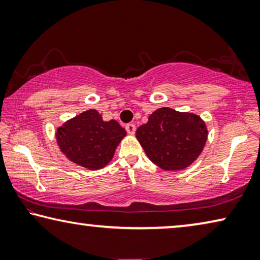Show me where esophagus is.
Listing matches in <instances>:
<instances>
[{
  "label": "esophagus",
  "instance_id": "34e87169",
  "mask_svg": "<svg viewBox=\"0 0 260 260\" xmlns=\"http://www.w3.org/2000/svg\"><path fill=\"white\" fill-rule=\"evenodd\" d=\"M126 131H127V133H128V134H134L135 133V125H134V123H127Z\"/></svg>",
  "mask_w": 260,
  "mask_h": 260
}]
</instances>
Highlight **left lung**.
Returning <instances> with one entry per match:
<instances>
[{"instance_id":"1","label":"left lung","mask_w":260,"mask_h":260,"mask_svg":"<svg viewBox=\"0 0 260 260\" xmlns=\"http://www.w3.org/2000/svg\"><path fill=\"white\" fill-rule=\"evenodd\" d=\"M137 139L150 161L164 170H182L202 153L208 139L199 115L161 107L137 129Z\"/></svg>"}]
</instances>
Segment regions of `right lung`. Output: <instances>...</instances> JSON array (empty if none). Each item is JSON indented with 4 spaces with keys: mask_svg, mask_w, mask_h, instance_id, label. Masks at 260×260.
Returning <instances> with one entry per match:
<instances>
[{
    "mask_svg": "<svg viewBox=\"0 0 260 260\" xmlns=\"http://www.w3.org/2000/svg\"><path fill=\"white\" fill-rule=\"evenodd\" d=\"M126 131L115 120L104 121L98 111L88 110L68 120L56 132L65 156L81 167L96 170L111 162Z\"/></svg>",
    "mask_w": 260,
    "mask_h": 260,
    "instance_id": "right-lung-1",
    "label": "right lung"
}]
</instances>
